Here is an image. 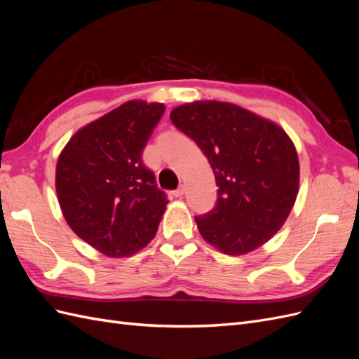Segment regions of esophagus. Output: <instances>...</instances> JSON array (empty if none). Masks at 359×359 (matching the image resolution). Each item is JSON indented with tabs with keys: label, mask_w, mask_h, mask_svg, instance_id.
Here are the masks:
<instances>
[{
	"label": "esophagus",
	"mask_w": 359,
	"mask_h": 359,
	"mask_svg": "<svg viewBox=\"0 0 359 359\" xmlns=\"http://www.w3.org/2000/svg\"><path fill=\"white\" fill-rule=\"evenodd\" d=\"M184 193H186V189H184V187L181 186L180 189H177V190L173 191L172 194H173V196H175V198H182V196H184Z\"/></svg>",
	"instance_id": "34e87169"
}]
</instances>
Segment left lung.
<instances>
[{"label": "left lung", "instance_id": "8db88e82", "mask_svg": "<svg viewBox=\"0 0 359 359\" xmlns=\"http://www.w3.org/2000/svg\"><path fill=\"white\" fill-rule=\"evenodd\" d=\"M170 121L202 149L219 187L214 208L194 217L203 240L231 256L269 241L285 224L299 187L298 154L285 130L215 100L181 104Z\"/></svg>", "mask_w": 359, "mask_h": 359}]
</instances>
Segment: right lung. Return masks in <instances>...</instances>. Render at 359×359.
Returning <instances> with one entry per match:
<instances>
[{
  "label": "right lung",
  "instance_id": "1",
  "mask_svg": "<svg viewBox=\"0 0 359 359\" xmlns=\"http://www.w3.org/2000/svg\"><path fill=\"white\" fill-rule=\"evenodd\" d=\"M165 104L130 100L74 133L57 163L55 189L72 231L109 257L153 240L168 199L142 161Z\"/></svg>",
  "mask_w": 359,
  "mask_h": 359
}]
</instances>
